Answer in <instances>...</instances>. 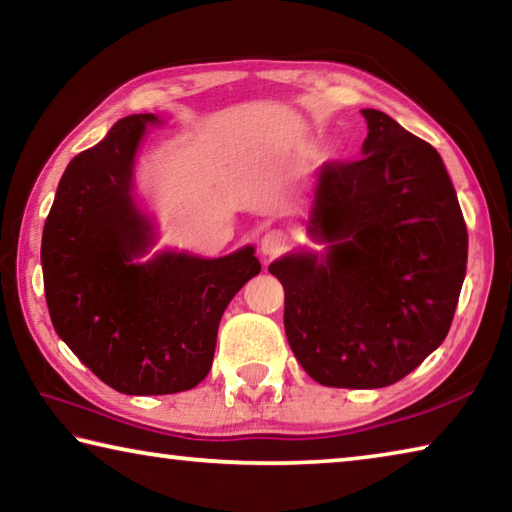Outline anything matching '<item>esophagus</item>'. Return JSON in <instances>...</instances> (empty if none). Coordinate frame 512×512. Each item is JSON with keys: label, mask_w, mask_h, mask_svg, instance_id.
I'll return each mask as SVG.
<instances>
[{"label": "esophagus", "mask_w": 512, "mask_h": 512, "mask_svg": "<svg viewBox=\"0 0 512 512\" xmlns=\"http://www.w3.org/2000/svg\"><path fill=\"white\" fill-rule=\"evenodd\" d=\"M284 248H287V235H284V232L271 230V232H266V235L262 237V253L266 257L280 255Z\"/></svg>", "instance_id": "34e87169"}]
</instances>
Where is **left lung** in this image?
<instances>
[{
	"instance_id": "left-lung-1",
	"label": "left lung",
	"mask_w": 512,
	"mask_h": 512,
	"mask_svg": "<svg viewBox=\"0 0 512 512\" xmlns=\"http://www.w3.org/2000/svg\"><path fill=\"white\" fill-rule=\"evenodd\" d=\"M361 158L325 162L309 232L327 253H291L284 332L311 379L384 388L445 341L467 268V228L438 151L381 110Z\"/></svg>"
}]
</instances>
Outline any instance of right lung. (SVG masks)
Returning <instances> with one entry per match:
<instances>
[{"mask_svg":"<svg viewBox=\"0 0 512 512\" xmlns=\"http://www.w3.org/2000/svg\"><path fill=\"white\" fill-rule=\"evenodd\" d=\"M151 121L158 117H124L76 155L42 230L54 329L103 384L126 395L201 384L225 307L262 271L253 246L219 259L162 253L133 264L153 239L133 203V162Z\"/></svg>","mask_w":512,"mask_h":512,"instance_id":"right-lung-1","label":"right lung"}]
</instances>
